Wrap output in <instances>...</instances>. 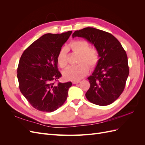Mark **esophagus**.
<instances>
[{
	"instance_id": "esophagus-1",
	"label": "esophagus",
	"mask_w": 145,
	"mask_h": 145,
	"mask_svg": "<svg viewBox=\"0 0 145 145\" xmlns=\"http://www.w3.org/2000/svg\"><path fill=\"white\" fill-rule=\"evenodd\" d=\"M80 82V81L77 80V81H72V83L73 84H77V83H79Z\"/></svg>"
}]
</instances>
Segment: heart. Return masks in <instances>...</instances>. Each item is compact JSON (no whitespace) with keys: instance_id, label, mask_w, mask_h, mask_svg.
Here are the masks:
<instances>
[{"instance_id":"obj_1","label":"heart","mask_w":145,"mask_h":145,"mask_svg":"<svg viewBox=\"0 0 145 145\" xmlns=\"http://www.w3.org/2000/svg\"><path fill=\"white\" fill-rule=\"evenodd\" d=\"M69 47L76 53L80 55L77 66H71L66 69L63 73V77L66 80L77 81L85 77L88 72L89 68H94L97 65L99 60L98 51L95 48L89 47L86 41L77 40L72 42ZM57 61L60 67L65 68L68 65L67 48H63L59 51Z\"/></svg>"}]
</instances>
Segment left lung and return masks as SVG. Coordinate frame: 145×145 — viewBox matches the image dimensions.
I'll list each match as a JSON object with an SVG mask.
<instances>
[{
  "instance_id": "1",
  "label": "left lung",
  "mask_w": 145,
  "mask_h": 145,
  "mask_svg": "<svg viewBox=\"0 0 145 145\" xmlns=\"http://www.w3.org/2000/svg\"><path fill=\"white\" fill-rule=\"evenodd\" d=\"M72 36L85 39L99 52V62L88 77L90 87L85 94L86 99L100 106L111 104L123 93L129 75L128 57L123 48L111 34L94 28L76 31Z\"/></svg>"
}]
</instances>
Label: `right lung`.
Returning <instances> with one entry per match:
<instances>
[{
  "label": "right lung",
  "instance_id": "add662e5",
  "mask_svg": "<svg viewBox=\"0 0 145 145\" xmlns=\"http://www.w3.org/2000/svg\"><path fill=\"white\" fill-rule=\"evenodd\" d=\"M71 31L48 33L31 44L22 55L17 68L20 91L31 106L39 111L52 112L65 103L71 82L55 84L62 74L57 58Z\"/></svg>",
  "mask_w": 145,
  "mask_h": 145
}]
</instances>
